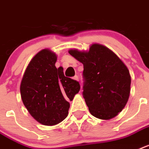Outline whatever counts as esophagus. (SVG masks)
<instances>
[{
    "mask_svg": "<svg viewBox=\"0 0 149 149\" xmlns=\"http://www.w3.org/2000/svg\"><path fill=\"white\" fill-rule=\"evenodd\" d=\"M73 79H75V80H77V81H79L78 76H75V77H73Z\"/></svg>",
    "mask_w": 149,
    "mask_h": 149,
    "instance_id": "obj_1",
    "label": "esophagus"
}]
</instances>
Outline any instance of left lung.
I'll list each match as a JSON object with an SVG mask.
<instances>
[{"instance_id": "1", "label": "left lung", "mask_w": 149, "mask_h": 149, "mask_svg": "<svg viewBox=\"0 0 149 149\" xmlns=\"http://www.w3.org/2000/svg\"><path fill=\"white\" fill-rule=\"evenodd\" d=\"M69 54L83 64V98L93 116L109 120L129 100L131 76L125 63L106 46L93 43L89 50L70 49Z\"/></svg>"}]
</instances>
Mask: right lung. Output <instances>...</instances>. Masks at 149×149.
<instances>
[{"mask_svg":"<svg viewBox=\"0 0 149 149\" xmlns=\"http://www.w3.org/2000/svg\"><path fill=\"white\" fill-rule=\"evenodd\" d=\"M57 56L49 49L38 52L29 63L20 83L23 103L33 118L44 125H55L68 116L69 100L80 89L79 83L56 68Z\"/></svg>","mask_w":149,"mask_h":149,"instance_id":"right-lung-1","label":"right lung"}]
</instances>
